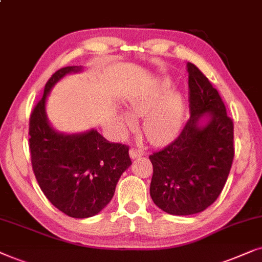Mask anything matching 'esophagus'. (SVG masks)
Masks as SVG:
<instances>
[{"label":"esophagus","mask_w":262,"mask_h":262,"mask_svg":"<svg viewBox=\"0 0 262 262\" xmlns=\"http://www.w3.org/2000/svg\"><path fill=\"white\" fill-rule=\"evenodd\" d=\"M129 155H130L132 158L135 159V158H139V157H142L145 153L140 147H138V146H133V147H130V149H129Z\"/></svg>","instance_id":"obj_1"}]
</instances>
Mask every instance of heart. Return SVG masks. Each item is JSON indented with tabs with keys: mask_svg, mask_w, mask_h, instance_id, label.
<instances>
[{
	"mask_svg": "<svg viewBox=\"0 0 262 262\" xmlns=\"http://www.w3.org/2000/svg\"><path fill=\"white\" fill-rule=\"evenodd\" d=\"M171 89V82L165 80L158 89L129 100V110L134 117L144 116L142 133L149 142L162 145L172 140L179 133L183 118L184 104L179 93L164 96ZM121 123L124 128L134 125V118L123 115Z\"/></svg>",
	"mask_w": 262,
	"mask_h": 262,
	"instance_id": "obj_1",
	"label": "heart"
}]
</instances>
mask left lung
<instances>
[{"instance_id":"obj_1","label":"left lung","mask_w":262,"mask_h":262,"mask_svg":"<svg viewBox=\"0 0 262 262\" xmlns=\"http://www.w3.org/2000/svg\"><path fill=\"white\" fill-rule=\"evenodd\" d=\"M190 117L175 140L148 157L153 165L149 194L160 210L188 215L217 200L231 169L233 122L218 91L196 66L188 63ZM207 112L210 122H197Z\"/></svg>"}]
</instances>
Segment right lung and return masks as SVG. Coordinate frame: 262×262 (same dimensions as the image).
Returning <instances> with one entry per match:
<instances>
[{
    "label": "right lung",
    "mask_w": 262,
    "mask_h": 262,
    "mask_svg": "<svg viewBox=\"0 0 262 262\" xmlns=\"http://www.w3.org/2000/svg\"><path fill=\"white\" fill-rule=\"evenodd\" d=\"M81 67L69 66L51 75L30 116L31 163L48 200L73 218H89L114 196L122 173L132 164L129 146L110 144L97 130L79 135L56 133L48 123L45 99L62 76Z\"/></svg>",
    "instance_id": "add662e5"
}]
</instances>
